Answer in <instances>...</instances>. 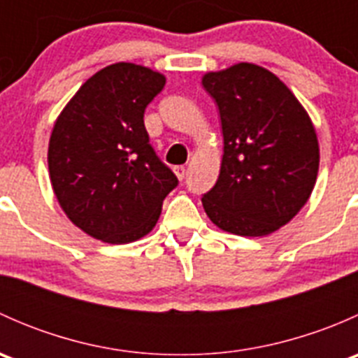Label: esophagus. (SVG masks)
I'll list each match as a JSON object with an SVG mask.
<instances>
[{
    "label": "esophagus",
    "mask_w": 358,
    "mask_h": 358,
    "mask_svg": "<svg viewBox=\"0 0 358 358\" xmlns=\"http://www.w3.org/2000/svg\"><path fill=\"white\" fill-rule=\"evenodd\" d=\"M173 171H175L176 178H178V180H183V178H185V175H187L185 166H175V168H173Z\"/></svg>",
    "instance_id": "34e87169"
}]
</instances>
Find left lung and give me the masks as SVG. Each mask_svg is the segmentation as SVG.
I'll use <instances>...</instances> for the list:
<instances>
[{
	"mask_svg": "<svg viewBox=\"0 0 358 358\" xmlns=\"http://www.w3.org/2000/svg\"><path fill=\"white\" fill-rule=\"evenodd\" d=\"M222 119L223 157L215 187L202 196L218 229L262 237L306 204L319 171L312 119L270 71L241 62L202 76Z\"/></svg>",
	"mask_w": 358,
	"mask_h": 358,
	"instance_id": "obj_1",
	"label": "left lung"
}]
</instances>
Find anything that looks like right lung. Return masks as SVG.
Returning a JSON list of instances; mask_svg holds the SVG:
<instances>
[{
	"instance_id": "right-lung-1",
	"label": "right lung",
	"mask_w": 358,
	"mask_h": 358,
	"mask_svg": "<svg viewBox=\"0 0 358 358\" xmlns=\"http://www.w3.org/2000/svg\"><path fill=\"white\" fill-rule=\"evenodd\" d=\"M164 85L152 69L112 64L76 92L53 126L48 169L57 201L76 227L103 243L147 236L178 185L143 124Z\"/></svg>"
}]
</instances>
